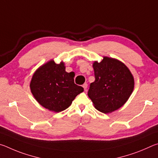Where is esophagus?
<instances>
[{"label":"esophagus","instance_id":"esophagus-1","mask_svg":"<svg viewBox=\"0 0 158 158\" xmlns=\"http://www.w3.org/2000/svg\"><path fill=\"white\" fill-rule=\"evenodd\" d=\"M82 86H83V88H84V89L85 91H86V90H87V88H88V84H84V85H82Z\"/></svg>","mask_w":158,"mask_h":158}]
</instances>
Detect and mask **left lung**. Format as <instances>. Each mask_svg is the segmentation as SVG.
<instances>
[{
  "label": "left lung",
  "mask_w": 158,
  "mask_h": 158,
  "mask_svg": "<svg viewBox=\"0 0 158 158\" xmlns=\"http://www.w3.org/2000/svg\"><path fill=\"white\" fill-rule=\"evenodd\" d=\"M95 81L90 85L88 95L95 108L104 114L111 113L123 106L135 87V79L129 68L114 58L103 56L94 61Z\"/></svg>",
  "instance_id": "8db88e82"
}]
</instances>
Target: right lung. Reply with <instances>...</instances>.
I'll return each instance as SVG.
<instances>
[{"label":"right lung","instance_id":"obj_1","mask_svg":"<svg viewBox=\"0 0 158 158\" xmlns=\"http://www.w3.org/2000/svg\"><path fill=\"white\" fill-rule=\"evenodd\" d=\"M74 73H67L63 61L50 60L35 72L30 83L31 91L40 105L58 113L71 105L84 88L74 84Z\"/></svg>","mask_w":158,"mask_h":158}]
</instances>
